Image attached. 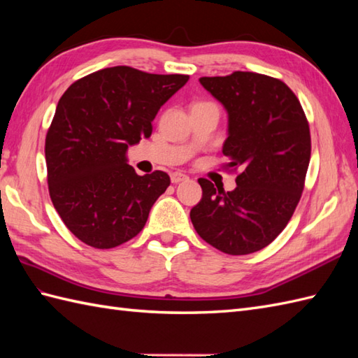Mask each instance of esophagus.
I'll use <instances>...</instances> for the list:
<instances>
[{
	"mask_svg": "<svg viewBox=\"0 0 358 358\" xmlns=\"http://www.w3.org/2000/svg\"><path fill=\"white\" fill-rule=\"evenodd\" d=\"M186 180H189V177H187V175H185V173H181V172H172L171 173V181H172L173 185L183 183V181H186Z\"/></svg>",
	"mask_w": 358,
	"mask_h": 358,
	"instance_id": "esophagus-1",
	"label": "esophagus"
}]
</instances>
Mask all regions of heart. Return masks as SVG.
Segmentation results:
<instances>
[{
  "label": "heart",
  "mask_w": 358,
  "mask_h": 358,
  "mask_svg": "<svg viewBox=\"0 0 358 358\" xmlns=\"http://www.w3.org/2000/svg\"><path fill=\"white\" fill-rule=\"evenodd\" d=\"M199 104H201V103H199Z\"/></svg>",
  "instance_id": "1"
}]
</instances>
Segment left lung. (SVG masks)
Listing matches in <instances>:
<instances>
[{
	"instance_id": "left-lung-1",
	"label": "left lung",
	"mask_w": 358,
	"mask_h": 358,
	"mask_svg": "<svg viewBox=\"0 0 358 358\" xmlns=\"http://www.w3.org/2000/svg\"><path fill=\"white\" fill-rule=\"evenodd\" d=\"M200 83L227 110L224 167L240 172L231 192L199 180L203 196L191 209L192 224L224 254H252L278 237L301 199L310 159L308 120L278 78L237 71Z\"/></svg>"
}]
</instances>
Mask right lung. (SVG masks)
I'll return each instance as SVG.
<instances>
[{
    "label": "right lung",
    "instance_id": "obj_1",
    "mask_svg": "<svg viewBox=\"0 0 358 358\" xmlns=\"http://www.w3.org/2000/svg\"><path fill=\"white\" fill-rule=\"evenodd\" d=\"M189 75H157L129 66L106 67L67 87L45 135L49 195L75 237L96 249L134 238L169 175H138L126 150L149 138L159 108Z\"/></svg>",
    "mask_w": 358,
    "mask_h": 358
}]
</instances>
